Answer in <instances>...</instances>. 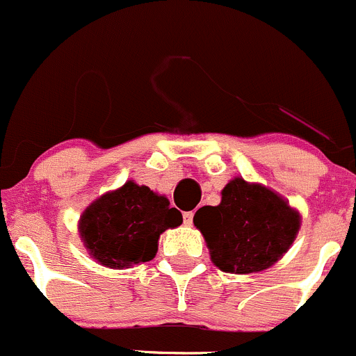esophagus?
<instances>
[{
    "instance_id": "esophagus-1",
    "label": "esophagus",
    "mask_w": 356,
    "mask_h": 356,
    "mask_svg": "<svg viewBox=\"0 0 356 356\" xmlns=\"http://www.w3.org/2000/svg\"><path fill=\"white\" fill-rule=\"evenodd\" d=\"M183 221H185V225H192L193 223V213L192 211H188V213H183Z\"/></svg>"
}]
</instances>
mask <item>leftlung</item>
I'll list each match as a JSON object with an SVG mask.
<instances>
[{"label":"left lung","mask_w":356,"mask_h":356,"mask_svg":"<svg viewBox=\"0 0 356 356\" xmlns=\"http://www.w3.org/2000/svg\"><path fill=\"white\" fill-rule=\"evenodd\" d=\"M193 225L221 272L254 273L286 254L301 227V216L273 190L234 178L221 190L218 206L197 211Z\"/></svg>","instance_id":"8db88e82"}]
</instances>
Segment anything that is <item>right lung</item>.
<instances>
[{
	"label": "right lung",
	"instance_id": "obj_1",
	"mask_svg": "<svg viewBox=\"0 0 356 356\" xmlns=\"http://www.w3.org/2000/svg\"><path fill=\"white\" fill-rule=\"evenodd\" d=\"M183 218L170 200L149 186L126 181L86 207L79 220L84 248L107 268H129L150 261L159 235L181 225Z\"/></svg>",
	"mask_w": 356,
	"mask_h": 356
}]
</instances>
